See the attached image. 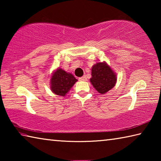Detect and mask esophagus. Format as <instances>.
<instances>
[{
    "label": "esophagus",
    "instance_id": "1",
    "mask_svg": "<svg viewBox=\"0 0 161 161\" xmlns=\"http://www.w3.org/2000/svg\"><path fill=\"white\" fill-rule=\"evenodd\" d=\"M79 80H80V81H86V77L85 75H84V76H83V77L79 78Z\"/></svg>",
    "mask_w": 161,
    "mask_h": 161
}]
</instances>
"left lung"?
<instances>
[{
    "instance_id": "8db88e82",
    "label": "left lung",
    "mask_w": 161,
    "mask_h": 161,
    "mask_svg": "<svg viewBox=\"0 0 161 161\" xmlns=\"http://www.w3.org/2000/svg\"><path fill=\"white\" fill-rule=\"evenodd\" d=\"M116 79V75L105 62H98L92 68L90 81L100 94H106L112 89L115 86Z\"/></svg>"
}]
</instances>
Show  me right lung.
<instances>
[{
    "label": "right lung",
    "mask_w": 161,
    "mask_h": 161,
    "mask_svg": "<svg viewBox=\"0 0 161 161\" xmlns=\"http://www.w3.org/2000/svg\"><path fill=\"white\" fill-rule=\"evenodd\" d=\"M77 80L71 73L58 68L50 79V89L57 95L64 97Z\"/></svg>",
    "instance_id": "right-lung-1"
}]
</instances>
